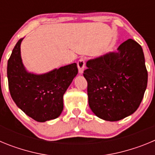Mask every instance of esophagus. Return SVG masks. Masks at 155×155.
I'll return each mask as SVG.
<instances>
[{
	"label": "esophagus",
	"mask_w": 155,
	"mask_h": 155,
	"mask_svg": "<svg viewBox=\"0 0 155 155\" xmlns=\"http://www.w3.org/2000/svg\"><path fill=\"white\" fill-rule=\"evenodd\" d=\"M84 66H85L84 61L83 59H80V60L78 61V72L80 74H82L83 72H84Z\"/></svg>",
	"instance_id": "esophagus-1"
}]
</instances>
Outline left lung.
<instances>
[{"label": "left lung", "mask_w": 155, "mask_h": 155, "mask_svg": "<svg viewBox=\"0 0 155 155\" xmlns=\"http://www.w3.org/2000/svg\"><path fill=\"white\" fill-rule=\"evenodd\" d=\"M84 77L88 104L94 114L106 121H118L138 109L147 84V71L140 45L134 39L116 51L90 59Z\"/></svg>", "instance_id": "obj_1"}]
</instances>
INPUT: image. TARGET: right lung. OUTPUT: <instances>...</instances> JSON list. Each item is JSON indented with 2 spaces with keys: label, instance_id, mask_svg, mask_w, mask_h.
Masks as SVG:
<instances>
[{
  "label": "right lung",
  "instance_id": "add662e5",
  "mask_svg": "<svg viewBox=\"0 0 155 155\" xmlns=\"http://www.w3.org/2000/svg\"><path fill=\"white\" fill-rule=\"evenodd\" d=\"M19 39L8 61V87L19 109L37 122L49 121L61 116L64 93L78 70L76 63L37 74L28 72L22 63Z\"/></svg>",
  "mask_w": 155,
  "mask_h": 155
}]
</instances>
